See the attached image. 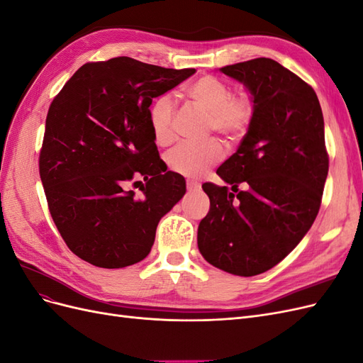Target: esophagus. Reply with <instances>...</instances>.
Returning a JSON list of instances; mask_svg holds the SVG:
<instances>
[{"label": "esophagus", "mask_w": 363, "mask_h": 363, "mask_svg": "<svg viewBox=\"0 0 363 363\" xmlns=\"http://www.w3.org/2000/svg\"><path fill=\"white\" fill-rule=\"evenodd\" d=\"M186 186H188V191H200L201 184L195 180H188L186 182Z\"/></svg>", "instance_id": "obj_1"}]
</instances>
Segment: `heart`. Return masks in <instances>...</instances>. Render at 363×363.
Wrapping results in <instances>:
<instances>
[{
  "mask_svg": "<svg viewBox=\"0 0 363 363\" xmlns=\"http://www.w3.org/2000/svg\"><path fill=\"white\" fill-rule=\"evenodd\" d=\"M191 103L207 113V130L216 131L228 142H236L245 135L252 118V103L245 94H232L230 84L215 75H203L186 87ZM175 103L171 95H160L148 108V125L159 145L174 139ZM224 156L223 145L216 139L203 144H180L167 155L171 171L200 177Z\"/></svg>",
  "mask_w": 363,
  "mask_h": 363,
  "instance_id": "obj_1",
  "label": "heart"
}]
</instances>
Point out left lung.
Instances as JSON below:
<instances>
[{"instance_id": "8db88e82", "label": "left lung", "mask_w": 363, "mask_h": 363, "mask_svg": "<svg viewBox=\"0 0 363 363\" xmlns=\"http://www.w3.org/2000/svg\"><path fill=\"white\" fill-rule=\"evenodd\" d=\"M219 71L250 91L252 118L238 151L216 171L235 194L203 184L211 208L196 239L211 265L251 277L286 257L320 211L328 172L324 118L312 86L276 60Z\"/></svg>"}]
</instances>
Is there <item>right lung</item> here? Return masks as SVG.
<instances>
[{
    "label": "right lung",
    "instance_id": "right-lung-1",
    "mask_svg": "<svg viewBox=\"0 0 363 363\" xmlns=\"http://www.w3.org/2000/svg\"><path fill=\"white\" fill-rule=\"evenodd\" d=\"M194 72L131 57L91 62L52 100L40 180L59 233L91 265L113 269L144 260L160 218L184 195V179L159 157L148 108ZM139 177L146 182L142 199L126 189Z\"/></svg>",
    "mask_w": 363,
    "mask_h": 363
}]
</instances>
